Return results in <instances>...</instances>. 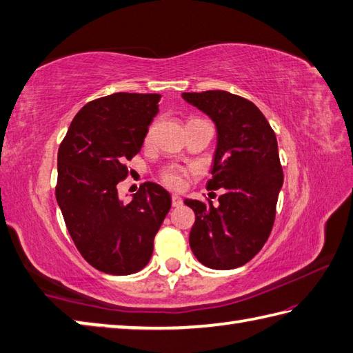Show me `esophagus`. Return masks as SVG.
I'll list each match as a JSON object with an SVG mask.
<instances>
[{
	"mask_svg": "<svg viewBox=\"0 0 353 353\" xmlns=\"http://www.w3.org/2000/svg\"><path fill=\"white\" fill-rule=\"evenodd\" d=\"M171 202H172V206H181V205L183 203V200H182L181 196L172 194V196H171Z\"/></svg>",
	"mask_w": 353,
	"mask_h": 353,
	"instance_id": "34e87169",
	"label": "esophagus"
}]
</instances>
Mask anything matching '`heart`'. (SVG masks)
I'll use <instances>...</instances> for the list:
<instances>
[{
	"mask_svg": "<svg viewBox=\"0 0 353 353\" xmlns=\"http://www.w3.org/2000/svg\"><path fill=\"white\" fill-rule=\"evenodd\" d=\"M194 174L192 168H183L179 165H167L159 171V179L171 190H181L186 182V179Z\"/></svg>",
	"mask_w": 353,
	"mask_h": 353,
	"instance_id": "1",
	"label": "heart"
}]
</instances>
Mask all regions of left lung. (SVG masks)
Listing matches in <instances>:
<instances>
[{
    "instance_id": "obj_1",
    "label": "left lung",
    "mask_w": 353,
    "mask_h": 353,
    "mask_svg": "<svg viewBox=\"0 0 353 353\" xmlns=\"http://www.w3.org/2000/svg\"><path fill=\"white\" fill-rule=\"evenodd\" d=\"M182 96L216 122L208 190L211 196L212 190H225L217 206L210 199L185 200L196 214L190 246L211 269L239 268L263 248L275 222L283 185L277 137L257 105L241 96L223 90Z\"/></svg>"
}]
</instances>
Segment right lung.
<instances>
[{
  "label": "right lung",
  "mask_w": 353,
  "mask_h": 353,
  "mask_svg": "<svg viewBox=\"0 0 353 353\" xmlns=\"http://www.w3.org/2000/svg\"><path fill=\"white\" fill-rule=\"evenodd\" d=\"M157 93H113L74 116L58 150L54 194L82 257L101 272L128 275L147 266L154 237L171 208L161 185L145 182L127 205L116 185L142 148L159 112Z\"/></svg>",
  "instance_id": "right-lung-1"
}]
</instances>
